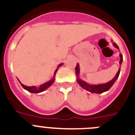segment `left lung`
<instances>
[{
    "instance_id": "1",
    "label": "left lung",
    "mask_w": 135,
    "mask_h": 135,
    "mask_svg": "<svg viewBox=\"0 0 135 135\" xmlns=\"http://www.w3.org/2000/svg\"><path fill=\"white\" fill-rule=\"evenodd\" d=\"M113 45L115 46L117 49L119 50V47L118 46V45L115 43V42H113ZM120 60L119 61V64H120V68H119L118 71L117 72L116 75L115 76L113 79L112 80L109 81L108 82H106V83H104V84H89V83H87L85 81L82 80V79H80L79 77L80 74V67L79 64L77 63V65H76V67L75 68V70H76V75L77 76V82H78V84H80L82 88H83L85 90H88L89 92H90V93H97V94H100V93H103L104 92L108 91L111 87L113 86V84H114V82H115L118 78L119 74H120V65L122 64V62L123 61V57H122V55L121 53H120Z\"/></svg>"
}]
</instances>
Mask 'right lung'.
I'll use <instances>...</instances> for the list:
<instances>
[{
	"label": "right lung",
	"instance_id": "1",
	"mask_svg": "<svg viewBox=\"0 0 135 135\" xmlns=\"http://www.w3.org/2000/svg\"><path fill=\"white\" fill-rule=\"evenodd\" d=\"M61 65H63V64H60L59 65H58V66H57V68L56 69L55 71L54 76H53V77L52 79L48 81V82H45V83H44V84H41L40 86H26V85H24V84H22V83H21L19 80H18V81L20 82L21 85L22 86V87H23L25 90L30 92V93H41V92H43L44 90H45L46 89H48L49 87H50L51 85H52V84H53V82H55V77L56 73H57V70H58V69H59V67L61 66Z\"/></svg>",
	"mask_w": 135,
	"mask_h": 135
}]
</instances>
